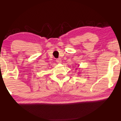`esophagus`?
I'll return each mask as SVG.
<instances>
[{
  "label": "esophagus",
  "mask_w": 121,
  "mask_h": 121,
  "mask_svg": "<svg viewBox=\"0 0 121 121\" xmlns=\"http://www.w3.org/2000/svg\"><path fill=\"white\" fill-rule=\"evenodd\" d=\"M56 61L58 63H61L62 62H61V60L60 58H58L56 59Z\"/></svg>",
  "instance_id": "1"
}]
</instances>
